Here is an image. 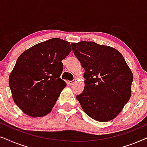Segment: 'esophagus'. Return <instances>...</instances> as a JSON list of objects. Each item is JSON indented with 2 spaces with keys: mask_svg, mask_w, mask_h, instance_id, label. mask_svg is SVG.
<instances>
[{
  "mask_svg": "<svg viewBox=\"0 0 147 147\" xmlns=\"http://www.w3.org/2000/svg\"><path fill=\"white\" fill-rule=\"evenodd\" d=\"M75 84V81L74 80H72V81H69V85H74V84Z\"/></svg>",
  "mask_w": 147,
  "mask_h": 147,
  "instance_id": "34e87169",
  "label": "esophagus"
}]
</instances>
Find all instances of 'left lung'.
<instances>
[{
	"instance_id": "obj_1",
	"label": "left lung",
	"mask_w": 147,
	"mask_h": 147,
	"mask_svg": "<svg viewBox=\"0 0 147 147\" xmlns=\"http://www.w3.org/2000/svg\"><path fill=\"white\" fill-rule=\"evenodd\" d=\"M85 69V87L76 96L82 109L98 122L116 118L131 96L133 74L117 49L92 41L71 43Z\"/></svg>"
}]
</instances>
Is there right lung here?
I'll return each instance as SVG.
<instances>
[{
	"label": "right lung",
	"mask_w": 147,
	"mask_h": 147,
	"mask_svg": "<svg viewBox=\"0 0 147 147\" xmlns=\"http://www.w3.org/2000/svg\"><path fill=\"white\" fill-rule=\"evenodd\" d=\"M71 51L69 42L53 38L36 44L18 57L9 84L18 107L31 117L51 111L66 83L60 78L61 61Z\"/></svg>",
	"instance_id": "obj_1"
}]
</instances>
